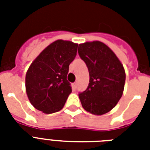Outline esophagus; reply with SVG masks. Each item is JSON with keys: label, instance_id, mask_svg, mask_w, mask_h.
Returning <instances> with one entry per match:
<instances>
[{"label": "esophagus", "instance_id": "34e87169", "mask_svg": "<svg viewBox=\"0 0 150 150\" xmlns=\"http://www.w3.org/2000/svg\"><path fill=\"white\" fill-rule=\"evenodd\" d=\"M71 87H72L73 90H76V89H77V83H76V82L73 83V84L71 85Z\"/></svg>", "mask_w": 150, "mask_h": 150}]
</instances>
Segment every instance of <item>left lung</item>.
Returning <instances> with one entry per match:
<instances>
[{
	"instance_id": "8db88e82",
	"label": "left lung",
	"mask_w": 150,
	"mask_h": 150,
	"mask_svg": "<svg viewBox=\"0 0 150 150\" xmlns=\"http://www.w3.org/2000/svg\"><path fill=\"white\" fill-rule=\"evenodd\" d=\"M79 54L86 62L89 83L79 95L82 107L94 115L110 111L122 96L125 71L113 50L100 41L80 43Z\"/></svg>"
}]
</instances>
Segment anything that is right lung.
<instances>
[{
    "label": "right lung",
    "instance_id": "1",
    "mask_svg": "<svg viewBox=\"0 0 150 150\" xmlns=\"http://www.w3.org/2000/svg\"><path fill=\"white\" fill-rule=\"evenodd\" d=\"M77 49L78 43L57 40L32 62L25 75V91L36 109L53 114L63 108L71 93L67 75Z\"/></svg>",
    "mask_w": 150,
    "mask_h": 150
}]
</instances>
